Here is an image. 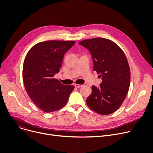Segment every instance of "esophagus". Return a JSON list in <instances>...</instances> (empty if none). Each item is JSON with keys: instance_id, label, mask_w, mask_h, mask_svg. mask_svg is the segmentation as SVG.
Wrapping results in <instances>:
<instances>
[{"instance_id": "esophagus-1", "label": "esophagus", "mask_w": 153, "mask_h": 153, "mask_svg": "<svg viewBox=\"0 0 153 153\" xmlns=\"http://www.w3.org/2000/svg\"><path fill=\"white\" fill-rule=\"evenodd\" d=\"M74 86H75V87H76V88H80V87H82L83 85H80V84H76L74 85Z\"/></svg>"}]
</instances>
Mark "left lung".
Listing matches in <instances>:
<instances>
[{
  "label": "left lung",
  "instance_id": "1",
  "mask_svg": "<svg viewBox=\"0 0 153 153\" xmlns=\"http://www.w3.org/2000/svg\"><path fill=\"white\" fill-rule=\"evenodd\" d=\"M91 55L94 70L102 79L99 87H91L88 106L101 115L114 113L126 99L130 87V70L124 52L111 40L97 37L80 41Z\"/></svg>",
  "mask_w": 153,
  "mask_h": 153
}]
</instances>
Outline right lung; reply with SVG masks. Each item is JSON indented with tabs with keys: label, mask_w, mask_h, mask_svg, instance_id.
Wrapping results in <instances>:
<instances>
[{
	"label": "right lung",
	"mask_w": 153,
	"mask_h": 153,
	"mask_svg": "<svg viewBox=\"0 0 153 153\" xmlns=\"http://www.w3.org/2000/svg\"><path fill=\"white\" fill-rule=\"evenodd\" d=\"M74 41L48 40L34 45L23 63V79L30 98L46 113L60 109L67 103L73 85H65L54 78L67 51Z\"/></svg>",
	"instance_id": "add662e5"
}]
</instances>
